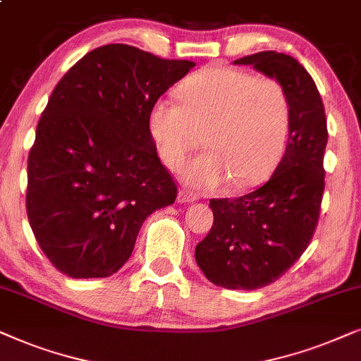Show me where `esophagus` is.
Instances as JSON below:
<instances>
[{
    "mask_svg": "<svg viewBox=\"0 0 361 361\" xmlns=\"http://www.w3.org/2000/svg\"><path fill=\"white\" fill-rule=\"evenodd\" d=\"M198 200V196L195 193H191L188 190H180L178 191V201L180 203H193V201Z\"/></svg>",
    "mask_w": 361,
    "mask_h": 361,
    "instance_id": "34e87169",
    "label": "esophagus"
}]
</instances>
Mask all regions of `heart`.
Masks as SVG:
<instances>
[{
    "instance_id": "1",
    "label": "heart",
    "mask_w": 361,
    "mask_h": 361,
    "mask_svg": "<svg viewBox=\"0 0 361 361\" xmlns=\"http://www.w3.org/2000/svg\"><path fill=\"white\" fill-rule=\"evenodd\" d=\"M180 102L157 99L148 132L163 165L180 170L201 145L208 152L185 168L183 181L214 190L246 188L269 175L289 133V97L279 80L213 64L186 77Z\"/></svg>"
}]
</instances>
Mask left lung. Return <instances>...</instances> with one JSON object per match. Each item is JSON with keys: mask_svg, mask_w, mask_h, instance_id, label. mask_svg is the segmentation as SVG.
<instances>
[{"mask_svg": "<svg viewBox=\"0 0 361 361\" xmlns=\"http://www.w3.org/2000/svg\"><path fill=\"white\" fill-rule=\"evenodd\" d=\"M284 85L289 140L266 185L239 198L211 200L214 223L195 249L208 281L224 289L254 290L276 282L309 246L325 188L326 118L319 90L294 57L262 51L234 61Z\"/></svg>", "mask_w": 361, "mask_h": 361, "instance_id": "1", "label": "left lung"}]
</instances>
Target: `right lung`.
Segmentation results:
<instances>
[{"mask_svg": "<svg viewBox=\"0 0 361 361\" xmlns=\"http://www.w3.org/2000/svg\"><path fill=\"white\" fill-rule=\"evenodd\" d=\"M191 67L107 44L77 61L52 90L27 157L26 211L57 271L112 276L130 257L143 221L175 203L148 112Z\"/></svg>", "mask_w": 361, "mask_h": 361, "instance_id": "obj_1", "label": "right lung"}]
</instances>
